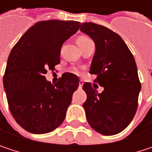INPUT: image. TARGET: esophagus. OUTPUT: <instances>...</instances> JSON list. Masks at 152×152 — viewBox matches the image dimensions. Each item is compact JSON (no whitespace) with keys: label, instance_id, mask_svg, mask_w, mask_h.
I'll return each instance as SVG.
<instances>
[{"label":"esophagus","instance_id":"esophagus-1","mask_svg":"<svg viewBox=\"0 0 152 152\" xmlns=\"http://www.w3.org/2000/svg\"><path fill=\"white\" fill-rule=\"evenodd\" d=\"M83 84V82L82 80H80V81H79V88H80V89L82 88Z\"/></svg>","mask_w":152,"mask_h":152}]
</instances>
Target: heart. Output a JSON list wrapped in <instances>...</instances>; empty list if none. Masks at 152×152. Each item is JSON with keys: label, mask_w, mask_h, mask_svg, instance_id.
Listing matches in <instances>:
<instances>
[{"label": "heart", "mask_w": 152, "mask_h": 152, "mask_svg": "<svg viewBox=\"0 0 152 152\" xmlns=\"http://www.w3.org/2000/svg\"><path fill=\"white\" fill-rule=\"evenodd\" d=\"M89 40H91V39L89 38L85 37V36H79L77 38V44H78V46H81L82 45H83L84 43L88 42Z\"/></svg>", "instance_id": "obj_1"}]
</instances>
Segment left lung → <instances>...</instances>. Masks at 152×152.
<instances>
[{
  "label": "left lung",
  "instance_id": "obj_1",
  "mask_svg": "<svg viewBox=\"0 0 152 152\" xmlns=\"http://www.w3.org/2000/svg\"><path fill=\"white\" fill-rule=\"evenodd\" d=\"M80 31L95 43L90 73L97 75L95 81L104 88L99 93L94 84L83 83L87 121L102 135H116L129 125L138 106L141 83L134 56L123 39L105 26L83 23Z\"/></svg>",
  "mask_w": 152,
  "mask_h": 152
}]
</instances>
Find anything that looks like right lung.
Segmentation results:
<instances>
[{
  "instance_id": "add662e5",
  "label": "right lung",
  "mask_w": 152,
  "mask_h": 152,
  "mask_svg": "<svg viewBox=\"0 0 152 152\" xmlns=\"http://www.w3.org/2000/svg\"><path fill=\"white\" fill-rule=\"evenodd\" d=\"M79 26L76 21L38 22L10 53L3 76L4 91L12 116L30 133H49L65 119L79 78L64 73L53 85L45 74L60 63L61 46Z\"/></svg>"
}]
</instances>
